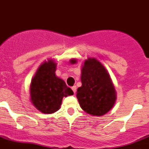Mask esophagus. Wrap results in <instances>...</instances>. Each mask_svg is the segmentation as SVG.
Here are the masks:
<instances>
[{"label":"esophagus","mask_w":149,"mask_h":149,"mask_svg":"<svg viewBox=\"0 0 149 149\" xmlns=\"http://www.w3.org/2000/svg\"><path fill=\"white\" fill-rule=\"evenodd\" d=\"M72 91H73L74 93H75L76 91H77V87H76L75 86H72Z\"/></svg>","instance_id":"1"}]
</instances>
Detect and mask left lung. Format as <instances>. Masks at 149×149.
<instances>
[{
	"instance_id": "left-lung-1",
	"label": "left lung",
	"mask_w": 149,
	"mask_h": 149,
	"mask_svg": "<svg viewBox=\"0 0 149 149\" xmlns=\"http://www.w3.org/2000/svg\"><path fill=\"white\" fill-rule=\"evenodd\" d=\"M75 63V61H72ZM82 86L77 88V98L87 113L100 116L114 105L116 92L108 72L100 61L88 58L81 71Z\"/></svg>"
}]
</instances>
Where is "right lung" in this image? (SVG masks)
I'll return each mask as SVG.
<instances>
[{"label": "right lung", "mask_w": 149, "mask_h": 149, "mask_svg": "<svg viewBox=\"0 0 149 149\" xmlns=\"http://www.w3.org/2000/svg\"><path fill=\"white\" fill-rule=\"evenodd\" d=\"M56 63L45 62L38 69L31 84V100L36 109L45 114L59 110L63 97L74 94L65 82L56 75Z\"/></svg>", "instance_id": "1"}]
</instances>
